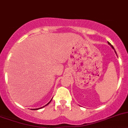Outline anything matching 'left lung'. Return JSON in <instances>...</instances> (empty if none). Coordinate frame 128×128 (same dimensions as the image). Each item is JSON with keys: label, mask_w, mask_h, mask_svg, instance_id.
<instances>
[{"label": "left lung", "mask_w": 128, "mask_h": 128, "mask_svg": "<svg viewBox=\"0 0 128 128\" xmlns=\"http://www.w3.org/2000/svg\"><path fill=\"white\" fill-rule=\"evenodd\" d=\"M108 44H109V45H110V46H111V47H112V49H113V50H114V52H115V53H116V51H115V50H114V47H113V46H112V45H111V44H110V42H108ZM116 55H117V53H116Z\"/></svg>", "instance_id": "1"}]
</instances>
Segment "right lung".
<instances>
[{"label": "right lung", "mask_w": 128, "mask_h": 128, "mask_svg": "<svg viewBox=\"0 0 128 128\" xmlns=\"http://www.w3.org/2000/svg\"><path fill=\"white\" fill-rule=\"evenodd\" d=\"M52 100H51L50 101V102H48V104H46V105H45V106H42V108H37V109H32V110H38V109H41V108H44V107H45V106H47V105H48V104H50V102H51V101H52Z\"/></svg>", "instance_id": "obj_1"}]
</instances>
